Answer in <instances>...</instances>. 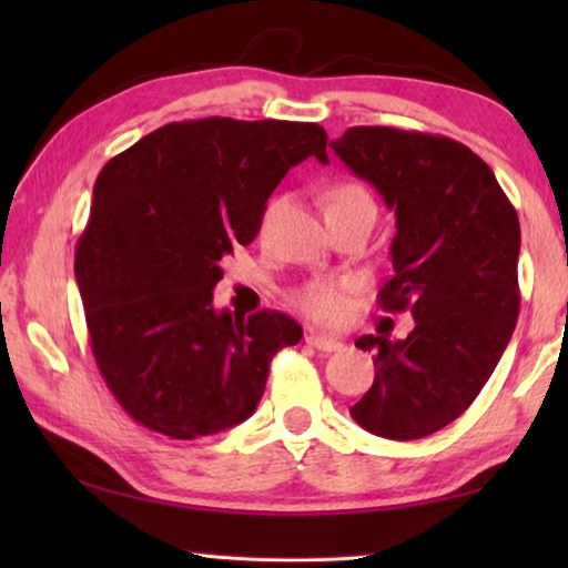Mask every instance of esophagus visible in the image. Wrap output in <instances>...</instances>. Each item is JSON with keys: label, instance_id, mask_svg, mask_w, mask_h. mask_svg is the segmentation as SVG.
Segmentation results:
<instances>
[{"label": "esophagus", "instance_id": "obj_1", "mask_svg": "<svg viewBox=\"0 0 568 568\" xmlns=\"http://www.w3.org/2000/svg\"><path fill=\"white\" fill-rule=\"evenodd\" d=\"M305 343L311 345V348L323 351V353H335L343 348V343L338 338H328V335H315V333L305 335Z\"/></svg>", "mask_w": 568, "mask_h": 568}]
</instances>
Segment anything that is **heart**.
Segmentation results:
<instances>
[{
    "label": "heart",
    "mask_w": 568,
    "mask_h": 568,
    "mask_svg": "<svg viewBox=\"0 0 568 568\" xmlns=\"http://www.w3.org/2000/svg\"><path fill=\"white\" fill-rule=\"evenodd\" d=\"M323 205H325V217L345 215V213H353V210H376L371 192L355 180H335L333 185L325 190ZM345 287L348 285L343 281L318 277V281H307L301 287H295L291 301L297 311H303L307 315V318L318 323H335L343 318L345 311H348Z\"/></svg>",
    "instance_id": "b5f03b06"
}]
</instances>
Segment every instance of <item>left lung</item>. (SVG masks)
<instances>
[{
    "mask_svg": "<svg viewBox=\"0 0 568 568\" xmlns=\"http://www.w3.org/2000/svg\"><path fill=\"white\" fill-rule=\"evenodd\" d=\"M331 148L396 210L378 305L416 321L406 341H355L373 353L376 378L351 416L383 438L430 436L476 400L511 341L518 215L494 170L444 134L348 128Z\"/></svg>",
    "mask_w": 568,
    "mask_h": 568,
    "instance_id": "left-lung-1",
    "label": "left lung"
}]
</instances>
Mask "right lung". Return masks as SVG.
<instances>
[{"label": "right lung", "mask_w": 568, "mask_h": 568, "mask_svg": "<svg viewBox=\"0 0 568 568\" xmlns=\"http://www.w3.org/2000/svg\"><path fill=\"white\" fill-rule=\"evenodd\" d=\"M315 122H170L102 168L77 240L94 363L132 420L178 440L237 426L261 403L273 355L303 338L281 311L217 313L220 261L261 233L297 162L325 155Z\"/></svg>", "instance_id": "add662e5"}]
</instances>
